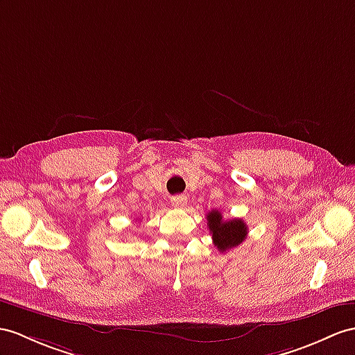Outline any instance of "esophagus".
<instances>
[{"label":"esophagus","instance_id":"esophagus-1","mask_svg":"<svg viewBox=\"0 0 355 355\" xmlns=\"http://www.w3.org/2000/svg\"><path fill=\"white\" fill-rule=\"evenodd\" d=\"M171 205L175 207H184L187 205V196H184V194L175 196L171 198Z\"/></svg>","mask_w":355,"mask_h":355}]
</instances>
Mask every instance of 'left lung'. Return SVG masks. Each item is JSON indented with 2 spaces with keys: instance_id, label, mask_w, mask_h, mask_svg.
<instances>
[{
  "instance_id": "obj_1",
  "label": "left lung",
  "mask_w": 355,
  "mask_h": 355,
  "mask_svg": "<svg viewBox=\"0 0 355 355\" xmlns=\"http://www.w3.org/2000/svg\"><path fill=\"white\" fill-rule=\"evenodd\" d=\"M212 241L220 252H227L229 248L238 247L247 238V224L241 218L223 220L220 211L214 209L206 215Z\"/></svg>"
}]
</instances>
